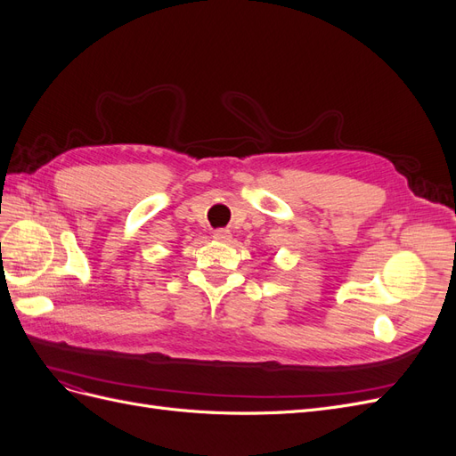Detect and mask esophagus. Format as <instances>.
<instances>
[{"label": "esophagus", "mask_w": 456, "mask_h": 456, "mask_svg": "<svg viewBox=\"0 0 456 456\" xmlns=\"http://www.w3.org/2000/svg\"><path fill=\"white\" fill-rule=\"evenodd\" d=\"M213 238H215L216 241H230L232 233H230V230L220 228V230H215V232H213Z\"/></svg>", "instance_id": "34e87169"}]
</instances>
